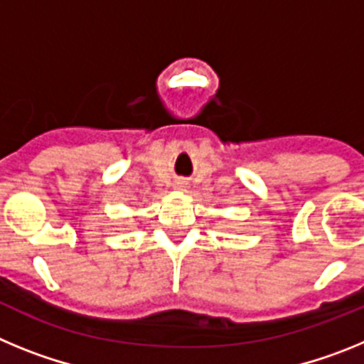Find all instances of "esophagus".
<instances>
[{
	"instance_id": "obj_1",
	"label": "esophagus",
	"mask_w": 364,
	"mask_h": 364,
	"mask_svg": "<svg viewBox=\"0 0 364 364\" xmlns=\"http://www.w3.org/2000/svg\"><path fill=\"white\" fill-rule=\"evenodd\" d=\"M175 189H178V191H186V189H188V182H186V180H176Z\"/></svg>"
}]
</instances>
